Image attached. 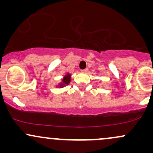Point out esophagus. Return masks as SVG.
Listing matches in <instances>:
<instances>
[{
    "label": "esophagus",
    "mask_w": 153,
    "mask_h": 153,
    "mask_svg": "<svg viewBox=\"0 0 153 153\" xmlns=\"http://www.w3.org/2000/svg\"><path fill=\"white\" fill-rule=\"evenodd\" d=\"M82 73H86V72L88 71V68H85V69H84V70H82L81 71Z\"/></svg>",
    "instance_id": "esophagus-1"
}]
</instances>
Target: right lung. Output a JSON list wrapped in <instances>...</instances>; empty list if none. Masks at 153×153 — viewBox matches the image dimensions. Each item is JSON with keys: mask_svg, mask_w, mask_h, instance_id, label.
<instances>
[{"mask_svg": "<svg viewBox=\"0 0 153 153\" xmlns=\"http://www.w3.org/2000/svg\"><path fill=\"white\" fill-rule=\"evenodd\" d=\"M70 81H71V75L68 74L67 75L65 76V78L62 79V83L59 85V87H62L64 86L65 85H68V84H69Z\"/></svg>", "mask_w": 153, "mask_h": 153, "instance_id": "obj_1", "label": "right lung"}]
</instances>
